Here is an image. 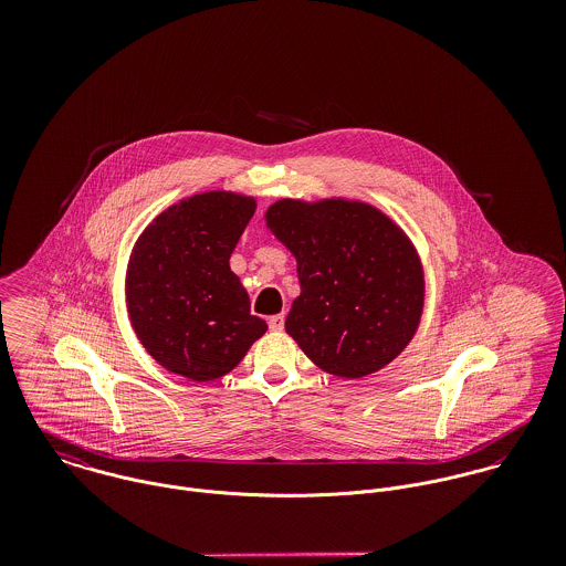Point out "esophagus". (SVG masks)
Masks as SVG:
<instances>
[{
  "mask_svg": "<svg viewBox=\"0 0 566 566\" xmlns=\"http://www.w3.org/2000/svg\"><path fill=\"white\" fill-rule=\"evenodd\" d=\"M268 326H270V331H283V326H285V316H283V314L272 316V318L268 321Z\"/></svg>",
  "mask_w": 566,
  "mask_h": 566,
  "instance_id": "esophagus-1",
  "label": "esophagus"
}]
</instances>
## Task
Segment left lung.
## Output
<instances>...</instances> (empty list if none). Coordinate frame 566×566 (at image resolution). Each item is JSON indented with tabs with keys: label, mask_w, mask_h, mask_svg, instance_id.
<instances>
[{
	"label": "left lung",
	"mask_w": 566,
	"mask_h": 566,
	"mask_svg": "<svg viewBox=\"0 0 566 566\" xmlns=\"http://www.w3.org/2000/svg\"><path fill=\"white\" fill-rule=\"evenodd\" d=\"M268 229L296 256L301 296L285 331L328 375L366 377L390 364L422 314V268L390 218L364 202L279 200Z\"/></svg>",
	"instance_id": "left-lung-1"
}]
</instances>
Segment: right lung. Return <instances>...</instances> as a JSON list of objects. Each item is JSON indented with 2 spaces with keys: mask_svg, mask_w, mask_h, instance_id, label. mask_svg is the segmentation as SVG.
Returning <instances> with one entry per match:
<instances>
[{
  "mask_svg": "<svg viewBox=\"0 0 566 566\" xmlns=\"http://www.w3.org/2000/svg\"><path fill=\"white\" fill-rule=\"evenodd\" d=\"M252 213V198L198 193L163 211L135 243L126 276L130 323L169 373L220 379L265 333L229 265Z\"/></svg>",
  "mask_w": 566,
  "mask_h": 566,
  "instance_id": "1",
  "label": "right lung"
}]
</instances>
